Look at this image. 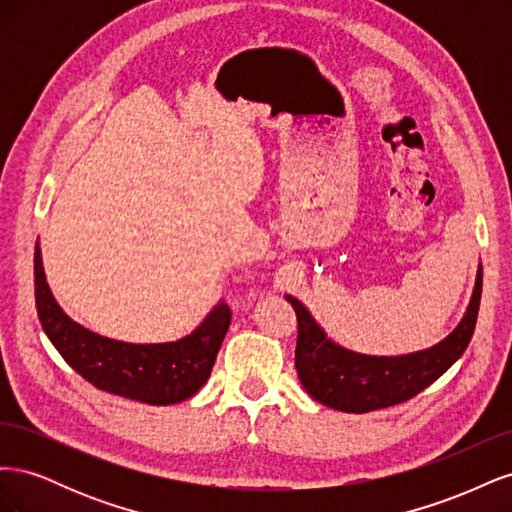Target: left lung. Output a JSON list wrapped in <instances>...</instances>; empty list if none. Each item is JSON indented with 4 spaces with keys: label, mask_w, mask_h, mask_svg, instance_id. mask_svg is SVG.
I'll use <instances>...</instances> for the list:
<instances>
[{
    "label": "left lung",
    "mask_w": 512,
    "mask_h": 512,
    "mask_svg": "<svg viewBox=\"0 0 512 512\" xmlns=\"http://www.w3.org/2000/svg\"><path fill=\"white\" fill-rule=\"evenodd\" d=\"M483 267H478L476 284L468 312L457 329L440 344L421 352L401 356H369L337 346L327 337L307 307L294 297H286L299 322L294 367L303 389L320 404L363 414L389 408L425 391L466 352L480 307Z\"/></svg>",
    "instance_id": "left-lung-1"
}]
</instances>
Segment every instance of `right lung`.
<instances>
[{
    "label": "right lung",
    "mask_w": 512,
    "mask_h": 512,
    "mask_svg": "<svg viewBox=\"0 0 512 512\" xmlns=\"http://www.w3.org/2000/svg\"><path fill=\"white\" fill-rule=\"evenodd\" d=\"M36 309L46 337L64 361L96 389L170 406L200 391L230 327V307L220 301L190 335L166 344H128L87 331L64 314L46 284L40 245L34 254Z\"/></svg>",
    "instance_id": "add662e5"
}]
</instances>
